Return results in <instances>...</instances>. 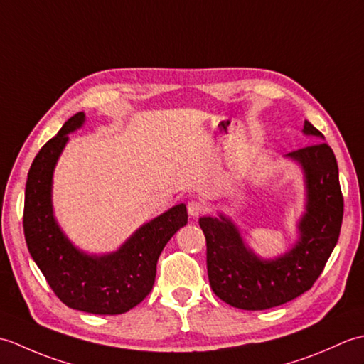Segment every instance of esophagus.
<instances>
[{
	"label": "esophagus",
	"mask_w": 364,
	"mask_h": 364,
	"mask_svg": "<svg viewBox=\"0 0 364 364\" xmlns=\"http://www.w3.org/2000/svg\"><path fill=\"white\" fill-rule=\"evenodd\" d=\"M205 211V205L202 202H198V200H191L188 203V213L191 218H198V215H202Z\"/></svg>",
	"instance_id": "obj_1"
}]
</instances>
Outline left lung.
I'll return each mask as SVG.
<instances>
[{"instance_id": "8db88e82", "label": "left lung", "mask_w": 364, "mask_h": 364, "mask_svg": "<svg viewBox=\"0 0 364 364\" xmlns=\"http://www.w3.org/2000/svg\"><path fill=\"white\" fill-rule=\"evenodd\" d=\"M301 131L318 144L284 154L299 164L305 181V213L297 222L299 239L288 252L270 259L258 257L223 213L198 220L206 237L211 288L235 308L267 310L299 297L318 280L338 242L344 200L335 153L308 120Z\"/></svg>"}]
</instances>
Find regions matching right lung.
<instances>
[{"label": "right lung", "mask_w": 364, "mask_h": 364, "mask_svg": "<svg viewBox=\"0 0 364 364\" xmlns=\"http://www.w3.org/2000/svg\"><path fill=\"white\" fill-rule=\"evenodd\" d=\"M86 115L75 114L37 153L28 172L23 228L28 250L54 294L73 310L122 314L149 296L166 244L188 223L186 205H175L139 227L117 250L97 255L78 249L59 227L53 210L54 168Z\"/></svg>", "instance_id": "right-lung-1"}]
</instances>
